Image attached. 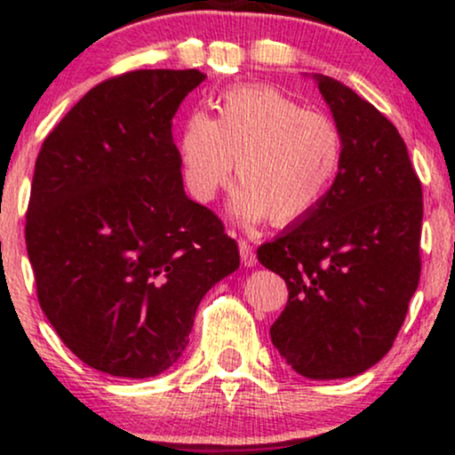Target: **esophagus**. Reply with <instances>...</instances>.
I'll list each match as a JSON object with an SVG mask.
<instances>
[{
  "mask_svg": "<svg viewBox=\"0 0 455 455\" xmlns=\"http://www.w3.org/2000/svg\"><path fill=\"white\" fill-rule=\"evenodd\" d=\"M239 257H242V263L245 267H254L257 265V254H254L252 245L245 242V239H239Z\"/></svg>",
  "mask_w": 455,
  "mask_h": 455,
  "instance_id": "obj_1",
  "label": "esophagus"
}]
</instances>
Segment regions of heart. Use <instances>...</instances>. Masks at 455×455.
<instances>
[{
  "mask_svg": "<svg viewBox=\"0 0 455 455\" xmlns=\"http://www.w3.org/2000/svg\"><path fill=\"white\" fill-rule=\"evenodd\" d=\"M216 108V119L195 111L181 126L177 145L190 196L212 201L231 181L237 160L239 220L267 218L289 227L310 216L340 173L344 143L336 122L269 85L233 87Z\"/></svg>",
  "mask_w": 455,
  "mask_h": 455,
  "instance_id": "obj_1",
  "label": "heart"
}]
</instances>
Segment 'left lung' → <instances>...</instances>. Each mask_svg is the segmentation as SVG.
<instances>
[{
	"label": "left lung",
	"instance_id": "1",
	"mask_svg": "<svg viewBox=\"0 0 455 455\" xmlns=\"http://www.w3.org/2000/svg\"><path fill=\"white\" fill-rule=\"evenodd\" d=\"M340 128V173L321 205L257 250L289 301L271 342L301 377H357L394 347L421 274V181L394 124L316 75Z\"/></svg>",
	"mask_w": 455,
	"mask_h": 455
}]
</instances>
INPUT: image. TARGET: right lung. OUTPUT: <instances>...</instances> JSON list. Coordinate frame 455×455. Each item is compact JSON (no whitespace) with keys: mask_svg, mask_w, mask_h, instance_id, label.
Returning a JSON list of instances; mask_svg holds the SVG:
<instances>
[{"mask_svg":"<svg viewBox=\"0 0 455 455\" xmlns=\"http://www.w3.org/2000/svg\"><path fill=\"white\" fill-rule=\"evenodd\" d=\"M198 70L98 83L36 160L25 243L36 293L83 363L122 379L171 368L207 291L239 267L220 218L190 201L173 115Z\"/></svg>","mask_w":455,"mask_h":455,"instance_id":"right-lung-1","label":"right lung"}]
</instances>
